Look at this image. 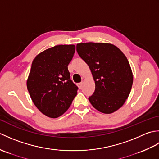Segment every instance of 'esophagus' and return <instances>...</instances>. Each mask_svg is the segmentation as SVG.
Returning <instances> with one entry per match:
<instances>
[{
	"instance_id": "34e87169",
	"label": "esophagus",
	"mask_w": 159,
	"mask_h": 159,
	"mask_svg": "<svg viewBox=\"0 0 159 159\" xmlns=\"http://www.w3.org/2000/svg\"><path fill=\"white\" fill-rule=\"evenodd\" d=\"M83 82H81V83H79V87L80 89H82V87H83Z\"/></svg>"
}]
</instances>
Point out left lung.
<instances>
[{
    "mask_svg": "<svg viewBox=\"0 0 159 159\" xmlns=\"http://www.w3.org/2000/svg\"><path fill=\"white\" fill-rule=\"evenodd\" d=\"M76 51L89 66L96 88L89 97L92 105L101 113H112L123 106L129 96L133 76L124 54L111 43H80Z\"/></svg>",
    "mask_w": 159,
    "mask_h": 159,
    "instance_id": "1",
    "label": "left lung"
}]
</instances>
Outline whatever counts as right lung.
<instances>
[{
    "instance_id": "obj_1",
    "label": "right lung",
    "mask_w": 159,
    "mask_h": 159,
    "mask_svg": "<svg viewBox=\"0 0 159 159\" xmlns=\"http://www.w3.org/2000/svg\"><path fill=\"white\" fill-rule=\"evenodd\" d=\"M75 49L74 45L55 46L33 61L26 86L33 102L47 117L62 116L76 96L78 87L67 69Z\"/></svg>"
}]
</instances>
